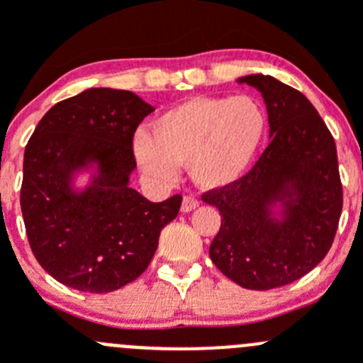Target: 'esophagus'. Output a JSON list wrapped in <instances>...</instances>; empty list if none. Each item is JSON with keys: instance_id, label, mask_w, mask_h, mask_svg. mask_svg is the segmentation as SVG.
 <instances>
[{"instance_id": "34e87169", "label": "esophagus", "mask_w": 363, "mask_h": 363, "mask_svg": "<svg viewBox=\"0 0 363 363\" xmlns=\"http://www.w3.org/2000/svg\"><path fill=\"white\" fill-rule=\"evenodd\" d=\"M196 207H199V200H196L195 196L188 195L182 199V205H181L182 212H191V211H195Z\"/></svg>"}]
</instances>
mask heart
<instances>
[{
	"label": "heart",
	"instance_id": "obj_1",
	"mask_svg": "<svg viewBox=\"0 0 363 363\" xmlns=\"http://www.w3.org/2000/svg\"><path fill=\"white\" fill-rule=\"evenodd\" d=\"M267 131V113L251 96H193L160 113L151 137L135 135L133 151L147 177L170 184L179 164L193 181L219 189L239 181L255 160Z\"/></svg>",
	"mask_w": 363,
	"mask_h": 363
}]
</instances>
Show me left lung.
<instances>
[{"label":"left lung","instance_id":"obj_1","mask_svg":"<svg viewBox=\"0 0 363 363\" xmlns=\"http://www.w3.org/2000/svg\"><path fill=\"white\" fill-rule=\"evenodd\" d=\"M237 82L262 93L270 144L244 177L202 196L221 214L208 255L239 286L272 290L306 276L334 242L342 211L337 151L300 91L262 73Z\"/></svg>","mask_w":363,"mask_h":363}]
</instances>
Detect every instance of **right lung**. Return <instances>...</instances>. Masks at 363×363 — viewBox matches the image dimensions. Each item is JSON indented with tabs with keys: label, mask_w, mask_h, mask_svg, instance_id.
Masks as SVG:
<instances>
[{
	"label": "right lung",
	"mask_w": 363,
	"mask_h": 363,
	"mask_svg": "<svg viewBox=\"0 0 363 363\" xmlns=\"http://www.w3.org/2000/svg\"><path fill=\"white\" fill-rule=\"evenodd\" d=\"M155 108L131 91L91 87L54 105L24 151L21 208L29 246L56 281L108 294L137 279L182 196L149 202L130 186L133 135ZM93 171L84 189L76 175Z\"/></svg>",
	"instance_id": "right-lung-1"
}]
</instances>
